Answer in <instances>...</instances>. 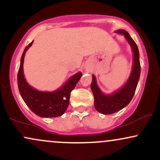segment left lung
<instances>
[{
	"mask_svg": "<svg viewBox=\"0 0 160 160\" xmlns=\"http://www.w3.org/2000/svg\"><path fill=\"white\" fill-rule=\"evenodd\" d=\"M117 33L123 34L127 40L133 51V66L131 75L120 90L114 92L112 95H104L97 86L96 80L92 75V81L91 83V89L94 95L95 108L99 113L103 114H111L120 111L129 104L132 99L138 82L140 78L141 65L139 60V52L137 44L131 38L129 34L124 30H117Z\"/></svg>",
	"mask_w": 160,
	"mask_h": 160,
	"instance_id": "obj_1",
	"label": "left lung"
}]
</instances>
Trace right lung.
<instances>
[{
	"label": "right lung",
	"mask_w": 160,
	"mask_h": 160,
	"mask_svg": "<svg viewBox=\"0 0 160 160\" xmlns=\"http://www.w3.org/2000/svg\"><path fill=\"white\" fill-rule=\"evenodd\" d=\"M33 41L25 47L22 55L17 76L19 93L28 107L39 117H60L68 107L71 92L74 89L76 84L80 80L82 73L79 72L71 77L61 89L56 91L48 92L36 90L28 83L23 74L24 57L27 49L32 45Z\"/></svg>",
	"instance_id": "right-lung-1"
}]
</instances>
